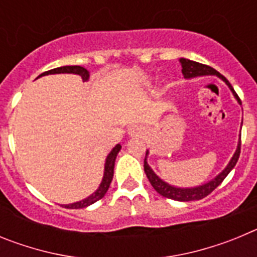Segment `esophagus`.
I'll return each mask as SVG.
<instances>
[{
    "instance_id": "obj_1",
    "label": "esophagus",
    "mask_w": 257,
    "mask_h": 257,
    "mask_svg": "<svg viewBox=\"0 0 257 257\" xmlns=\"http://www.w3.org/2000/svg\"><path fill=\"white\" fill-rule=\"evenodd\" d=\"M128 135L131 138H143V135H144V128L140 126L131 127L130 130H128Z\"/></svg>"
}]
</instances>
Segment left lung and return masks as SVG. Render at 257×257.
<instances>
[{"label": "left lung", "mask_w": 257, "mask_h": 257, "mask_svg": "<svg viewBox=\"0 0 257 257\" xmlns=\"http://www.w3.org/2000/svg\"><path fill=\"white\" fill-rule=\"evenodd\" d=\"M181 63V72L184 74V78L185 79H190V78H196V77H202V76H216L219 77L221 81L226 83L229 88H230L231 94L233 96L235 97V100L238 101L239 105H242V101L238 97V95L235 94L234 88L231 87V85L229 83L228 79L225 78L224 76L215 70L213 68L208 67V65L201 64V63H197V61L189 60V59L181 58L180 59ZM239 153H240V135H239V140H238V145L237 149H235L234 154L230 158L229 163L226 165V167L220 172L219 175H216L215 178L211 179L210 181L205 184H201V185H197V187H190V188H183V187H175V185H171V184L166 183L165 180L158 176L156 172L152 170L151 166L148 165V156H149V151H147V154H145V160H144V171L147 174V178L149 179L151 181L152 187L157 190V193H160L161 196L166 197V198L170 199H175V201H180V202H189V201H199V199L205 198L206 196H208L212 190H215V188H217L220 184L222 183V180L228 176L229 172L231 170L234 169L235 163H237L238 158H239Z\"/></svg>", "instance_id": "1"}]
</instances>
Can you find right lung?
<instances>
[{
    "label": "right lung",
    "mask_w": 257,
    "mask_h": 257,
    "mask_svg": "<svg viewBox=\"0 0 257 257\" xmlns=\"http://www.w3.org/2000/svg\"><path fill=\"white\" fill-rule=\"evenodd\" d=\"M61 73L77 74V76L81 77L85 82L86 81H88V78H90V72H88L86 68L79 67V65H65V67L55 68V69L44 72V73L40 74L37 78H40V77L42 76H49V74H61ZM121 148H122L121 144H117L112 151L109 152L108 156H106L105 163H104L103 179H101L100 185L97 187V189L95 190L92 194H90V196L86 197V198L81 199V201L74 202V203H68V205H61V206L65 208H85V207H88L90 205H92V203H95V202H97L99 199L103 198V197L105 196V193L108 192L109 185H110V183H112L113 172H114L115 158H117V154L119 153Z\"/></svg>",
    "instance_id": "obj_1"
}]
</instances>
